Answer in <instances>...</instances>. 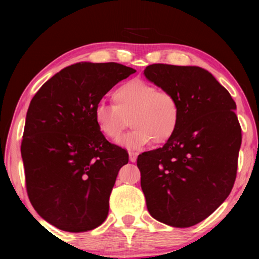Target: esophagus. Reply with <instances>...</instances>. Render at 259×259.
I'll return each mask as SVG.
<instances>
[{"label":"esophagus","instance_id":"obj_1","mask_svg":"<svg viewBox=\"0 0 259 259\" xmlns=\"http://www.w3.org/2000/svg\"><path fill=\"white\" fill-rule=\"evenodd\" d=\"M139 153L136 151H129V159L131 162H136L137 161V157H138Z\"/></svg>","mask_w":259,"mask_h":259}]
</instances>
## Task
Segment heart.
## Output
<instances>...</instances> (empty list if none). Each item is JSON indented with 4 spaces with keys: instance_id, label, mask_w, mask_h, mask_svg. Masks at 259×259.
I'll list each match as a JSON object with an SVG mask.
<instances>
[{
    "instance_id": "1",
    "label": "heart",
    "mask_w": 259,
    "mask_h": 259,
    "mask_svg": "<svg viewBox=\"0 0 259 259\" xmlns=\"http://www.w3.org/2000/svg\"><path fill=\"white\" fill-rule=\"evenodd\" d=\"M112 99L114 104L99 103L96 107L95 121L106 138L117 141L130 120L134 130L118 142L126 149L140 150L152 141L164 144L178 129L181 110L172 93L133 79L120 84Z\"/></svg>"
}]
</instances>
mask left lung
<instances>
[{
    "instance_id": "left-lung-1",
    "label": "left lung",
    "mask_w": 259,
    "mask_h": 259,
    "mask_svg": "<svg viewBox=\"0 0 259 259\" xmlns=\"http://www.w3.org/2000/svg\"><path fill=\"white\" fill-rule=\"evenodd\" d=\"M146 78L177 98L178 129L162 148L138 156L148 211L186 228L202 222L229 196L236 179L241 128L236 103L207 70L151 64Z\"/></svg>"
}]
</instances>
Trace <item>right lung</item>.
Listing matches in <instances>:
<instances>
[{"instance_id": "add662e5", "label": "right lung", "mask_w": 259, "mask_h": 259, "mask_svg": "<svg viewBox=\"0 0 259 259\" xmlns=\"http://www.w3.org/2000/svg\"><path fill=\"white\" fill-rule=\"evenodd\" d=\"M135 72L114 62L75 63L31 100L21 144L26 191L36 212L59 229L88 232L106 221L110 194L129 155L99 131L95 109Z\"/></svg>"}]
</instances>
